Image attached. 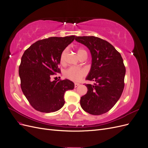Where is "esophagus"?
Returning <instances> with one entry per match:
<instances>
[{"label":"esophagus","mask_w":148,"mask_h":148,"mask_svg":"<svg viewBox=\"0 0 148 148\" xmlns=\"http://www.w3.org/2000/svg\"><path fill=\"white\" fill-rule=\"evenodd\" d=\"M78 86H79V83H75V88L78 87Z\"/></svg>","instance_id":"obj_1"}]
</instances>
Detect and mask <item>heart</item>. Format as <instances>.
Returning <instances> with one entry per match:
<instances>
[{"mask_svg":"<svg viewBox=\"0 0 148 148\" xmlns=\"http://www.w3.org/2000/svg\"><path fill=\"white\" fill-rule=\"evenodd\" d=\"M77 54L79 57L82 55V53L84 52H86L84 49L82 48H79L77 49ZM66 53V50H64L62 52L60 57V64H63L64 63L65 56ZM86 75V71L83 69H80L76 68V67H70L69 69L66 70L64 72V77L66 78H68L71 81L73 82H78L79 80L83 78L84 76Z\"/></svg>","mask_w":148,"mask_h":148,"instance_id":"1","label":"heart"}]
</instances>
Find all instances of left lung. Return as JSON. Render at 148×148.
<instances>
[{
	"label": "left lung",
	"instance_id": "obj_1",
	"mask_svg": "<svg viewBox=\"0 0 148 148\" xmlns=\"http://www.w3.org/2000/svg\"><path fill=\"white\" fill-rule=\"evenodd\" d=\"M76 41L90 51L91 69L86 79L95 83L85 85L88 92L80 99L86 112L101 115L110 110L120 99L124 88L126 70L120 53L105 40L95 36H76Z\"/></svg>",
	"mask_w": 148,
	"mask_h": 148
}]
</instances>
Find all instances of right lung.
<instances>
[{
	"mask_svg": "<svg viewBox=\"0 0 148 148\" xmlns=\"http://www.w3.org/2000/svg\"><path fill=\"white\" fill-rule=\"evenodd\" d=\"M75 38L70 36L39 40L22 56L19 66L21 88L36 110L45 113L59 110L65 104V91L74 89V83L68 79L51 81V78L60 73L61 53Z\"/></svg>",
	"mask_w": 148,
	"mask_h": 148,
	"instance_id": "right-lung-1",
	"label": "right lung"
}]
</instances>
